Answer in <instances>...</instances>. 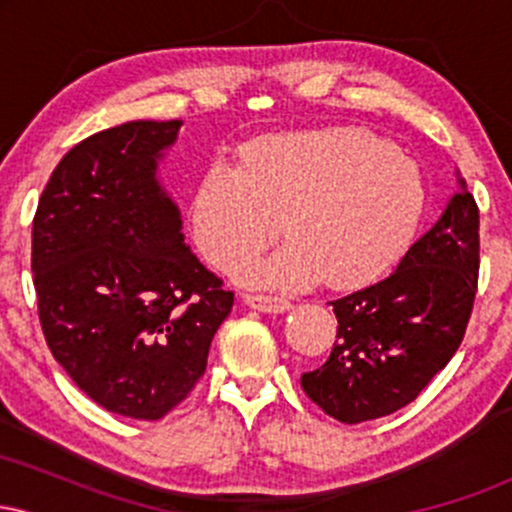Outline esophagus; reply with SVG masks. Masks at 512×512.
Masks as SVG:
<instances>
[{
    "instance_id": "1",
    "label": "esophagus",
    "mask_w": 512,
    "mask_h": 512,
    "mask_svg": "<svg viewBox=\"0 0 512 512\" xmlns=\"http://www.w3.org/2000/svg\"><path fill=\"white\" fill-rule=\"evenodd\" d=\"M243 298L250 308L262 310V313H284V310L291 308L289 298L267 296V293H245Z\"/></svg>"
}]
</instances>
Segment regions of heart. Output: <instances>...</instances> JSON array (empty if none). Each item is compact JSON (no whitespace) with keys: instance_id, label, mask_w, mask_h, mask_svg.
I'll list each match as a JSON object with an SVG mask.
<instances>
[{"instance_id":"obj_1","label":"heart","mask_w":512,"mask_h":512,"mask_svg":"<svg viewBox=\"0 0 512 512\" xmlns=\"http://www.w3.org/2000/svg\"><path fill=\"white\" fill-rule=\"evenodd\" d=\"M426 180L387 137L363 127L279 132L240 149L238 170L214 166L192 199L204 260L233 269L278 230L292 240L267 261L244 263L250 286L301 289L325 279L351 289L395 264L419 231Z\"/></svg>"}]
</instances>
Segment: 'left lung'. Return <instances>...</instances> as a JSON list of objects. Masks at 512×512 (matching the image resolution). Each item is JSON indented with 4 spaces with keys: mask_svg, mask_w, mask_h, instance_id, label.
I'll list each match as a JSON object with an SVG mask.
<instances>
[{
    "mask_svg": "<svg viewBox=\"0 0 512 512\" xmlns=\"http://www.w3.org/2000/svg\"><path fill=\"white\" fill-rule=\"evenodd\" d=\"M460 187L395 272L330 301L337 342L301 387L332 419L361 424L407 407L460 349L479 281V207Z\"/></svg>",
    "mask_w": 512,
    "mask_h": 512,
    "instance_id": "obj_1",
    "label": "left lung"
}]
</instances>
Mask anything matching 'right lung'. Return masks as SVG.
I'll list each match as a JSON object with an SVG mask.
<instances>
[{"instance_id":"obj_1","label":"right lung","mask_w":512,"mask_h":512,"mask_svg":"<svg viewBox=\"0 0 512 512\" xmlns=\"http://www.w3.org/2000/svg\"><path fill=\"white\" fill-rule=\"evenodd\" d=\"M180 120H137L74 146L33 216L31 269L52 356L103 409L156 421L207 370L233 291L182 243L156 161Z\"/></svg>"}]
</instances>
